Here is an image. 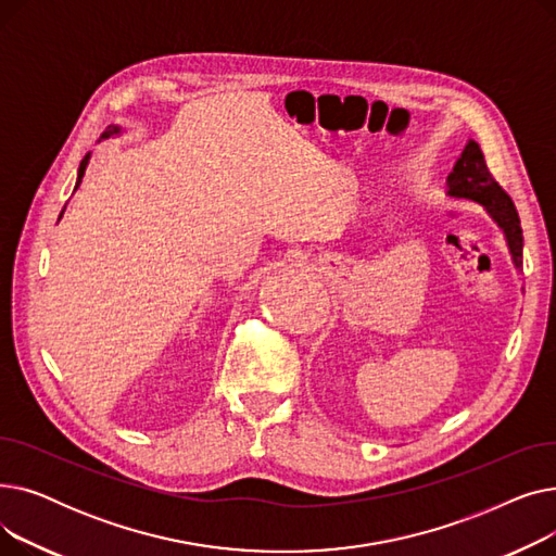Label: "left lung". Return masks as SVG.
<instances>
[{"instance_id": "obj_1", "label": "left lung", "mask_w": 556, "mask_h": 556, "mask_svg": "<svg viewBox=\"0 0 556 556\" xmlns=\"http://www.w3.org/2000/svg\"><path fill=\"white\" fill-rule=\"evenodd\" d=\"M446 195L478 202L505 233L516 270L522 268V229L511 198L493 180L476 139H469L446 178Z\"/></svg>"}]
</instances>
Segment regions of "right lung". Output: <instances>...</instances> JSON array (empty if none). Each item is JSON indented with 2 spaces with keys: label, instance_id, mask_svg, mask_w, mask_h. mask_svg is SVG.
Masks as SVG:
<instances>
[{
  "label": "right lung",
  "instance_id": "right-lung-1",
  "mask_svg": "<svg viewBox=\"0 0 556 556\" xmlns=\"http://www.w3.org/2000/svg\"><path fill=\"white\" fill-rule=\"evenodd\" d=\"M114 135H122V126H108V130L101 135V139H108V137H114ZM87 164H90V153H87L85 157H83V162H80V166H78V178H76V187H74V191L80 187V182H83V175H85V168H87ZM65 212V210H63ZM63 212H61V218H63ZM58 218V220H61Z\"/></svg>",
  "mask_w": 556,
  "mask_h": 556
}]
</instances>
